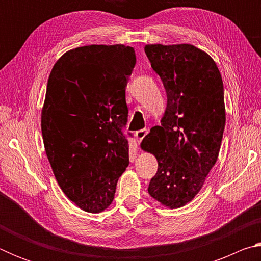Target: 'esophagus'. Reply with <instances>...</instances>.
Wrapping results in <instances>:
<instances>
[{
    "mask_svg": "<svg viewBox=\"0 0 261 261\" xmlns=\"http://www.w3.org/2000/svg\"><path fill=\"white\" fill-rule=\"evenodd\" d=\"M148 134V130L147 129H141L139 131H137L135 134V137L137 141H138V144L141 143V140H143L145 138V136H146Z\"/></svg>",
    "mask_w": 261,
    "mask_h": 261,
    "instance_id": "obj_1",
    "label": "esophagus"
}]
</instances>
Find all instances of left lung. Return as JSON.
<instances>
[{"label":"left lung","mask_w":261,"mask_h":261,"mask_svg":"<svg viewBox=\"0 0 261 261\" xmlns=\"http://www.w3.org/2000/svg\"><path fill=\"white\" fill-rule=\"evenodd\" d=\"M145 53L167 93L161 126L141 141L158 160L148 193L179 208L197 196L218 160L226 125L222 77L207 53L188 43L146 45Z\"/></svg>","instance_id":"left-lung-1"}]
</instances>
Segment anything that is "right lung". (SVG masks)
<instances>
[{
    "instance_id": "obj_1",
    "label": "right lung",
    "mask_w": 261,
    "mask_h": 261,
    "mask_svg": "<svg viewBox=\"0 0 261 261\" xmlns=\"http://www.w3.org/2000/svg\"><path fill=\"white\" fill-rule=\"evenodd\" d=\"M132 47L91 45L57 60L41 112L46 154L62 191L79 208L100 213L113 202L129 166L125 87Z\"/></svg>"
}]
</instances>
